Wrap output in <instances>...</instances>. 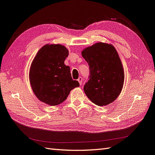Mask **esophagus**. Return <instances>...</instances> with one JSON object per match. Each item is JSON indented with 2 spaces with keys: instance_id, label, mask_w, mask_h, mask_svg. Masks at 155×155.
Returning a JSON list of instances; mask_svg holds the SVG:
<instances>
[{
  "instance_id": "34e87169",
  "label": "esophagus",
  "mask_w": 155,
  "mask_h": 155,
  "mask_svg": "<svg viewBox=\"0 0 155 155\" xmlns=\"http://www.w3.org/2000/svg\"><path fill=\"white\" fill-rule=\"evenodd\" d=\"M78 82L80 83V85H82V81H83V79H82V78L81 77H80L78 79Z\"/></svg>"
}]
</instances>
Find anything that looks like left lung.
Segmentation results:
<instances>
[{
  "label": "left lung",
  "mask_w": 155,
  "mask_h": 155,
  "mask_svg": "<svg viewBox=\"0 0 155 155\" xmlns=\"http://www.w3.org/2000/svg\"><path fill=\"white\" fill-rule=\"evenodd\" d=\"M83 57L89 66V80L84 87L85 95L98 106L114 101L121 93L124 71L118 52L112 44L97 43L84 48Z\"/></svg>",
  "instance_id": "1"
}]
</instances>
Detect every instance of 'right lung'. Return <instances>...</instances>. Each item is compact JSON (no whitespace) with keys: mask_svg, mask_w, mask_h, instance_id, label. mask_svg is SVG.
Segmentation results:
<instances>
[{"mask_svg":"<svg viewBox=\"0 0 155 155\" xmlns=\"http://www.w3.org/2000/svg\"><path fill=\"white\" fill-rule=\"evenodd\" d=\"M68 50L60 44H47L37 52L30 66L29 78L37 99L51 106L63 103L71 90L80 86L64 64Z\"/></svg>","mask_w":155,"mask_h":155,"instance_id":"1","label":"right lung"}]
</instances>
